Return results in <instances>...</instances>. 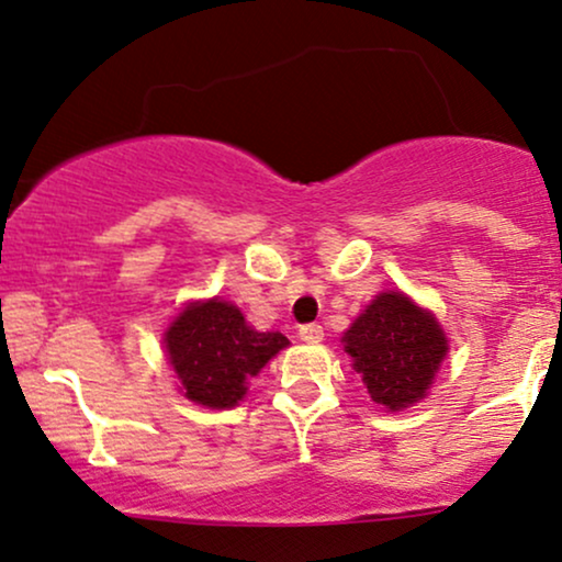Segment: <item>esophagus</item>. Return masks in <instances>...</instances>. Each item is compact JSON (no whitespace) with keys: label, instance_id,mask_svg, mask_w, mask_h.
Wrapping results in <instances>:
<instances>
[{"label":"esophagus","instance_id":"1","mask_svg":"<svg viewBox=\"0 0 562 562\" xmlns=\"http://www.w3.org/2000/svg\"><path fill=\"white\" fill-rule=\"evenodd\" d=\"M303 342H322L324 340V327L322 324H303L299 329Z\"/></svg>","mask_w":562,"mask_h":562}]
</instances>
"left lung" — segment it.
Masks as SVG:
<instances>
[{
  "label": "left lung",
  "mask_w": 562,
  "mask_h": 562,
  "mask_svg": "<svg viewBox=\"0 0 562 562\" xmlns=\"http://www.w3.org/2000/svg\"><path fill=\"white\" fill-rule=\"evenodd\" d=\"M342 342L371 401L390 411L422 401L448 353L435 316L403 293L376 295Z\"/></svg>",
  "instance_id": "1"
}]
</instances>
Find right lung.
Instances as JSON below:
<instances>
[{
  "label": "right lung",
  "instance_id": "right-lung-1",
  "mask_svg": "<svg viewBox=\"0 0 562 562\" xmlns=\"http://www.w3.org/2000/svg\"><path fill=\"white\" fill-rule=\"evenodd\" d=\"M167 356L186 397L206 408H233L269 358L288 346L280 333H256L227 301L191 303L165 335Z\"/></svg>",
  "mask_w": 562,
  "mask_h": 562
}]
</instances>
